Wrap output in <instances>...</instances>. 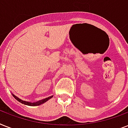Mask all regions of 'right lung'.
<instances>
[{
    "instance_id": "add662e5",
    "label": "right lung",
    "mask_w": 128,
    "mask_h": 128,
    "mask_svg": "<svg viewBox=\"0 0 128 128\" xmlns=\"http://www.w3.org/2000/svg\"><path fill=\"white\" fill-rule=\"evenodd\" d=\"M13 97L16 100H18V102H20V103L23 104H25V105H28V106H39L40 105V104H42L44 103L45 102H46L47 100H48L49 99H50L51 98L53 97V96H50V97H48V98H45V99H43L42 100H39L38 102H33V103H32V102H26V101H23V100H22L19 99L18 98H17L16 96H14V94H12Z\"/></svg>"
}]
</instances>
